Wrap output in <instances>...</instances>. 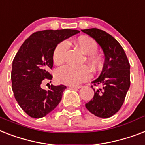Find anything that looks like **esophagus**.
<instances>
[{
    "instance_id": "34e87169",
    "label": "esophagus",
    "mask_w": 145,
    "mask_h": 145,
    "mask_svg": "<svg viewBox=\"0 0 145 145\" xmlns=\"http://www.w3.org/2000/svg\"><path fill=\"white\" fill-rule=\"evenodd\" d=\"M71 88H72V89H80L81 86H70Z\"/></svg>"
}]
</instances>
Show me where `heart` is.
I'll return each instance as SVG.
<instances>
[{
    "instance_id": "obj_1",
    "label": "heart",
    "mask_w": 145,
    "mask_h": 145,
    "mask_svg": "<svg viewBox=\"0 0 145 145\" xmlns=\"http://www.w3.org/2000/svg\"><path fill=\"white\" fill-rule=\"evenodd\" d=\"M75 43L84 54H89L87 61L93 69H99L101 65V58L97 54L98 44L94 39L87 36H81L76 39ZM69 48V43L63 41L56 45L53 53V60L56 65H60L65 61V54ZM91 71L89 67L83 65L74 67L64 65L56 70V80L59 83L69 86L80 84L91 78Z\"/></svg>"
}]
</instances>
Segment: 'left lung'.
I'll list each match as a JSON object with an SVG mask.
<instances>
[{"label":"left lung","instance_id":"obj_1","mask_svg":"<svg viewBox=\"0 0 145 145\" xmlns=\"http://www.w3.org/2000/svg\"><path fill=\"white\" fill-rule=\"evenodd\" d=\"M92 37L102 48L105 61L99 77L91 83L101 88L95 90L86 103L90 112L100 118H109L122 106L130 86V65L121 45L106 32L97 28L82 30Z\"/></svg>","mask_w":145,"mask_h":145}]
</instances>
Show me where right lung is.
<instances>
[{
	"label": "right lung",
	"instance_id": "1",
	"mask_svg": "<svg viewBox=\"0 0 145 145\" xmlns=\"http://www.w3.org/2000/svg\"><path fill=\"white\" fill-rule=\"evenodd\" d=\"M79 30H46L34 33L24 41L12 62V87L15 100L29 116L40 118L53 111L62 100L64 85L42 89L44 79L50 80L53 53L56 45Z\"/></svg>",
	"mask_w": 145,
	"mask_h": 145
}]
</instances>
